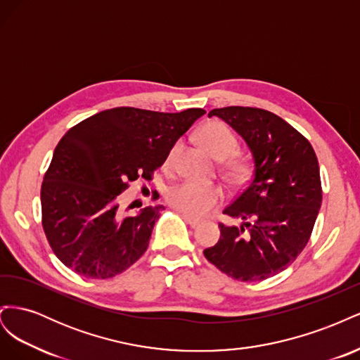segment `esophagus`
<instances>
[{
    "label": "esophagus",
    "instance_id": "esophagus-1",
    "mask_svg": "<svg viewBox=\"0 0 360 360\" xmlns=\"http://www.w3.org/2000/svg\"><path fill=\"white\" fill-rule=\"evenodd\" d=\"M183 219L186 221L192 228L198 226V225L201 224V221H200V219H197V217H193V216H191V214H188V213H183Z\"/></svg>",
    "mask_w": 360,
    "mask_h": 360
}]
</instances>
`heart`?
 Listing matches in <instances>:
<instances>
[{
	"label": "heart",
	"instance_id": "obj_1",
	"mask_svg": "<svg viewBox=\"0 0 360 360\" xmlns=\"http://www.w3.org/2000/svg\"><path fill=\"white\" fill-rule=\"evenodd\" d=\"M201 141L205 148L210 151L212 156L217 160H225L224 169L231 179H240L245 172V165L242 162L226 158H233L237 151V139L233 132L224 123L213 122L205 124L201 130ZM180 150V143L172 144L167 155V167H172L174 160ZM168 202L183 213L191 216H202L207 212L214 209L224 200V192L212 183L201 181H183L180 184L172 186L167 193Z\"/></svg>",
	"mask_w": 360,
	"mask_h": 360
}]
</instances>
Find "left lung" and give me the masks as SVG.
Here are the masks:
<instances>
[{
	"label": "left lung",
	"mask_w": 360,
	"mask_h": 360,
	"mask_svg": "<svg viewBox=\"0 0 360 360\" xmlns=\"http://www.w3.org/2000/svg\"><path fill=\"white\" fill-rule=\"evenodd\" d=\"M246 143L252 174L224 214L221 237L204 257L225 275L258 282L285 270L307 246L321 205L317 156L309 141L274 112L259 108L212 110Z\"/></svg>",
	"instance_id": "left-lung-1"
}]
</instances>
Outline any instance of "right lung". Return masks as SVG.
I'll use <instances>...</instances> for the list:
<instances>
[{"label":"right lung","instance_id":"add662e5","mask_svg":"<svg viewBox=\"0 0 360 360\" xmlns=\"http://www.w3.org/2000/svg\"><path fill=\"white\" fill-rule=\"evenodd\" d=\"M112 108L72 127L53 150L41 184L43 230L61 263L84 278L108 279L141 258L163 205L118 212L129 181L167 160L172 144L204 115Z\"/></svg>","mask_w":360,"mask_h":360}]
</instances>
